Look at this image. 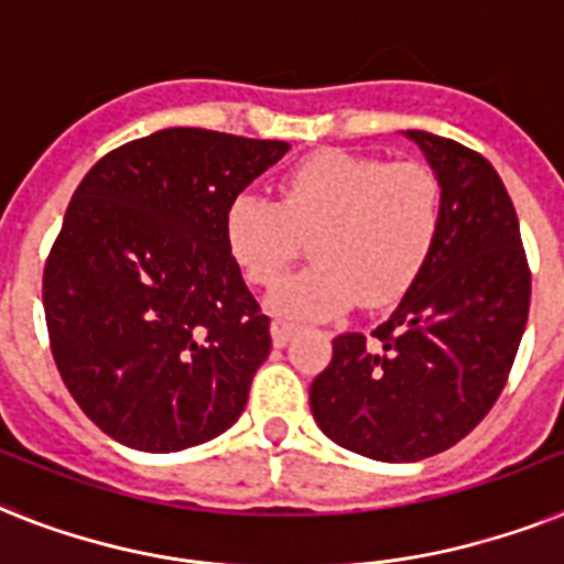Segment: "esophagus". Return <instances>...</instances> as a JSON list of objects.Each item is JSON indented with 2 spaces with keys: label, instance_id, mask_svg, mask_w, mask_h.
Here are the masks:
<instances>
[{
  "label": "esophagus",
  "instance_id": "obj_1",
  "mask_svg": "<svg viewBox=\"0 0 564 564\" xmlns=\"http://www.w3.org/2000/svg\"><path fill=\"white\" fill-rule=\"evenodd\" d=\"M292 333H295V324L283 322V318H274L272 322V341L274 347H286V341L292 338Z\"/></svg>",
  "mask_w": 564,
  "mask_h": 564
}]
</instances>
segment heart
<instances>
[{"label": "heart", "mask_w": 564, "mask_h": 564, "mask_svg": "<svg viewBox=\"0 0 564 564\" xmlns=\"http://www.w3.org/2000/svg\"><path fill=\"white\" fill-rule=\"evenodd\" d=\"M443 223L441 178L420 162H382L322 150L292 164L278 203L240 194L226 214V242L251 283L272 286L313 236L316 260L274 286L286 318H329L361 297L382 306L409 292L432 258Z\"/></svg>", "instance_id": "b5f03b06"}]
</instances>
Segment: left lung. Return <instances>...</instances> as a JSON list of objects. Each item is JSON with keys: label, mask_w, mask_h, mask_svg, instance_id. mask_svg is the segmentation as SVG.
<instances>
[{"label": "left lung", "mask_w": 564, "mask_h": 564, "mask_svg": "<svg viewBox=\"0 0 564 564\" xmlns=\"http://www.w3.org/2000/svg\"><path fill=\"white\" fill-rule=\"evenodd\" d=\"M405 139L441 178L432 258L370 338H333L310 386L329 441L386 464H414L473 432L505 391L530 310L519 217L496 167L443 135Z\"/></svg>", "instance_id": "8db88e82"}]
</instances>
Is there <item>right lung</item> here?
Returning a JSON list of instances; mask_svg holds the SVG:
<instances>
[{
    "mask_svg": "<svg viewBox=\"0 0 564 564\" xmlns=\"http://www.w3.org/2000/svg\"><path fill=\"white\" fill-rule=\"evenodd\" d=\"M286 150L173 127L107 153L77 185L45 260V324L68 393L112 441L182 452L246 409L272 336L226 214Z\"/></svg>",
    "mask_w": 564,
    "mask_h": 564,
    "instance_id": "1",
    "label": "right lung"
}]
</instances>
